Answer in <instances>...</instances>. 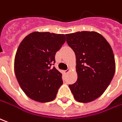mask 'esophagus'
I'll return each mask as SVG.
<instances>
[{"instance_id":"esophagus-1","label":"esophagus","mask_w":122,"mask_h":122,"mask_svg":"<svg viewBox=\"0 0 122 122\" xmlns=\"http://www.w3.org/2000/svg\"><path fill=\"white\" fill-rule=\"evenodd\" d=\"M69 71V69H66V70H65L64 71V73H67Z\"/></svg>"}]
</instances>
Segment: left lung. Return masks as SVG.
<instances>
[{"instance_id":"obj_1","label":"left lung","mask_w":122,"mask_h":122,"mask_svg":"<svg viewBox=\"0 0 122 122\" xmlns=\"http://www.w3.org/2000/svg\"><path fill=\"white\" fill-rule=\"evenodd\" d=\"M65 35L77 61V80L69 87L77 102H92L102 95L113 77L116 64L112 49L102 35L94 31Z\"/></svg>"}]
</instances>
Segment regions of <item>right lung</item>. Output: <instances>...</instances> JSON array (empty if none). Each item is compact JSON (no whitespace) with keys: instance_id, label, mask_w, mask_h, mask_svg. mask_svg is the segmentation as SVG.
Returning a JSON list of instances; mask_svg holds the SVG:
<instances>
[{"instance_id":"right-lung-1","label":"right lung","mask_w":122,"mask_h":122,"mask_svg":"<svg viewBox=\"0 0 122 122\" xmlns=\"http://www.w3.org/2000/svg\"><path fill=\"white\" fill-rule=\"evenodd\" d=\"M65 42L63 34L33 32L19 45L15 73L20 87L30 99L45 103L55 98L63 79L53 66L55 57Z\"/></svg>"}]
</instances>
